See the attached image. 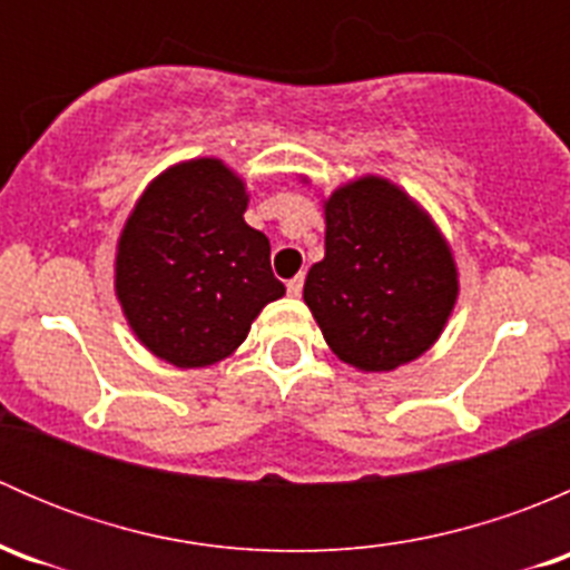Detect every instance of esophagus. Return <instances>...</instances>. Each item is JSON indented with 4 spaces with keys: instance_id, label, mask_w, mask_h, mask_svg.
<instances>
[{
    "instance_id": "34e87169",
    "label": "esophagus",
    "mask_w": 570,
    "mask_h": 570,
    "mask_svg": "<svg viewBox=\"0 0 570 570\" xmlns=\"http://www.w3.org/2000/svg\"><path fill=\"white\" fill-rule=\"evenodd\" d=\"M286 292H289L292 297H301L303 295V275H295V278L286 284Z\"/></svg>"
}]
</instances>
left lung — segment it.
<instances>
[{"mask_svg":"<svg viewBox=\"0 0 570 570\" xmlns=\"http://www.w3.org/2000/svg\"><path fill=\"white\" fill-rule=\"evenodd\" d=\"M455 297L452 253L402 189L366 176L331 195L325 258L308 269L303 301L344 364L389 372L419 358Z\"/></svg>","mask_w":570,"mask_h":570,"instance_id":"8db88e82","label":"left lung"}]
</instances>
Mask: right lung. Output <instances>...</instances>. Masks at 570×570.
<instances>
[{
  "instance_id": "obj_1",
  "label": "right lung",
  "mask_w": 570,
  "mask_h": 570,
  "mask_svg": "<svg viewBox=\"0 0 570 570\" xmlns=\"http://www.w3.org/2000/svg\"><path fill=\"white\" fill-rule=\"evenodd\" d=\"M245 209V184L226 165L193 159L146 189L120 234L115 292L137 338L168 364L193 370L232 355L286 292Z\"/></svg>"
}]
</instances>
